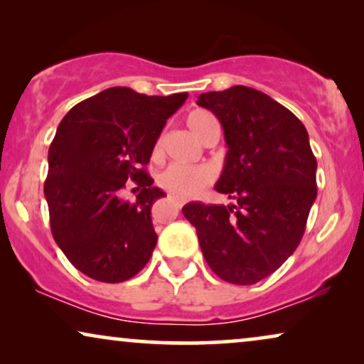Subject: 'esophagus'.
I'll return each mask as SVG.
<instances>
[{
    "instance_id": "obj_1",
    "label": "esophagus",
    "mask_w": 364,
    "mask_h": 364,
    "mask_svg": "<svg viewBox=\"0 0 364 364\" xmlns=\"http://www.w3.org/2000/svg\"><path fill=\"white\" fill-rule=\"evenodd\" d=\"M171 202H172L173 205H176L177 208H182V207H183V200H181V198H177V197H171Z\"/></svg>"
}]
</instances>
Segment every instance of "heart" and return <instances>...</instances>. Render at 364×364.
<instances>
[{
    "mask_svg": "<svg viewBox=\"0 0 364 364\" xmlns=\"http://www.w3.org/2000/svg\"><path fill=\"white\" fill-rule=\"evenodd\" d=\"M186 122L191 132L198 139L207 126L215 122V119L212 117L210 112L196 109V111L188 114ZM208 181H210V172L207 168L181 166V164H172L159 176V183L166 191L176 193L178 197L196 196V193L200 192L207 186Z\"/></svg>",
    "mask_w": 364,
    "mask_h": 364,
    "instance_id": "b5f03b06",
    "label": "heart"
}]
</instances>
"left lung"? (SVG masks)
Returning a JSON list of instances; mask_svg holds the SVG:
<instances>
[{
    "mask_svg": "<svg viewBox=\"0 0 364 364\" xmlns=\"http://www.w3.org/2000/svg\"><path fill=\"white\" fill-rule=\"evenodd\" d=\"M197 104L223 127L228 151L215 191L235 203L191 202L182 213L213 273L253 285L296 250L316 198V159L300 119L265 92L233 86Z\"/></svg>",
    "mask_w": 364,
    "mask_h": 364,
    "instance_id": "left-lung-1",
    "label": "left lung"
}]
</instances>
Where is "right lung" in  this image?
Wrapping results in <instances>:
<instances>
[{"mask_svg":"<svg viewBox=\"0 0 364 364\" xmlns=\"http://www.w3.org/2000/svg\"><path fill=\"white\" fill-rule=\"evenodd\" d=\"M187 97L109 87L76 104L58 126L44 182L49 223L68 260L92 280L126 282L151 258L157 243L151 208L166 193L144 167ZM127 180L143 187L134 204L118 197Z\"/></svg>","mask_w":364,"mask_h":364,"instance_id":"right-lung-1","label":"right lung"}]
</instances>
